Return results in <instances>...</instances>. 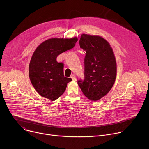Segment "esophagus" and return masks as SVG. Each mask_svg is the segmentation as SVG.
Here are the masks:
<instances>
[{
  "label": "esophagus",
  "mask_w": 149,
  "mask_h": 149,
  "mask_svg": "<svg viewBox=\"0 0 149 149\" xmlns=\"http://www.w3.org/2000/svg\"><path fill=\"white\" fill-rule=\"evenodd\" d=\"M71 78L72 79L74 80V81H75V80H76V77H75V76L74 75H72L71 76Z\"/></svg>",
  "instance_id": "1"
}]
</instances>
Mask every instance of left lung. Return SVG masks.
I'll return each instance as SVG.
<instances>
[{
    "mask_svg": "<svg viewBox=\"0 0 149 149\" xmlns=\"http://www.w3.org/2000/svg\"><path fill=\"white\" fill-rule=\"evenodd\" d=\"M79 44L86 51V56L84 79L78 80V84L85 96L97 101L107 94L114 84L115 56L109 42L100 36L82 34Z\"/></svg>",
    "mask_w": 149,
    "mask_h": 149,
    "instance_id": "1",
    "label": "left lung"
}]
</instances>
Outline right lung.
<instances>
[{
	"label": "right lung",
	"instance_id": "right-lung-1",
	"mask_svg": "<svg viewBox=\"0 0 149 149\" xmlns=\"http://www.w3.org/2000/svg\"><path fill=\"white\" fill-rule=\"evenodd\" d=\"M77 38H52L40 44L34 51L29 66V75L33 87L42 97L55 101L64 93L67 83L72 81L63 75V63L57 56L73 48Z\"/></svg>",
	"mask_w": 149,
	"mask_h": 149
}]
</instances>
